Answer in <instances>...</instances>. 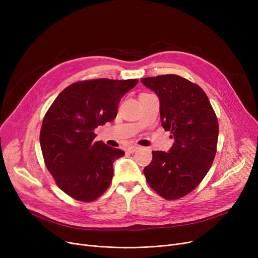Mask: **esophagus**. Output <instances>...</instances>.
I'll return each mask as SVG.
<instances>
[{"label": "esophagus", "instance_id": "34e87169", "mask_svg": "<svg viewBox=\"0 0 258 258\" xmlns=\"http://www.w3.org/2000/svg\"><path fill=\"white\" fill-rule=\"evenodd\" d=\"M139 148H140V146H138V145H132V146H130V147L127 148V152H128L130 154H133V153L136 152L137 150H139Z\"/></svg>", "mask_w": 258, "mask_h": 258}]
</instances>
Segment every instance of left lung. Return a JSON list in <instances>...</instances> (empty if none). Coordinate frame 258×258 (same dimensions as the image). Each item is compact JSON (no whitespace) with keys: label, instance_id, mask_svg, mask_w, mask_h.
<instances>
[{"label":"left lung","instance_id":"1","mask_svg":"<svg viewBox=\"0 0 258 258\" xmlns=\"http://www.w3.org/2000/svg\"><path fill=\"white\" fill-rule=\"evenodd\" d=\"M141 81L158 95L162 126L174 139L168 153L153 152L143 171L158 195L177 200L198 187L210 169L218 145V118L206 93L186 78L167 74Z\"/></svg>","mask_w":258,"mask_h":258}]
</instances>
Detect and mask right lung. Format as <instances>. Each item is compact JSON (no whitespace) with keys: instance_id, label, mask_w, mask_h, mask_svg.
<instances>
[{"instance_id":"add662e5","label":"right lung","mask_w":258,"mask_h":258,"mask_svg":"<svg viewBox=\"0 0 258 258\" xmlns=\"http://www.w3.org/2000/svg\"><path fill=\"white\" fill-rule=\"evenodd\" d=\"M137 83L107 78L77 81L49 107L40 130V148L49 172L68 196L92 202L110 186L114 161L124 152L94 142V130L116 118L122 96Z\"/></svg>"}]
</instances>
